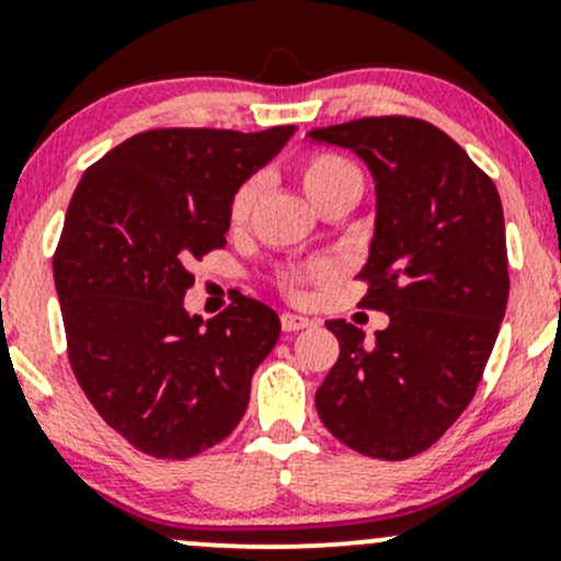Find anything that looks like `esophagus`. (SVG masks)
<instances>
[{"instance_id": "esophagus-1", "label": "esophagus", "mask_w": 561, "mask_h": 561, "mask_svg": "<svg viewBox=\"0 0 561 561\" xmlns=\"http://www.w3.org/2000/svg\"><path fill=\"white\" fill-rule=\"evenodd\" d=\"M307 327H312L310 318L294 316V312H283V316H280V329L288 331V334H291V331H302Z\"/></svg>"}]
</instances>
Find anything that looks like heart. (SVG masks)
Here are the masks:
<instances>
[{"label": "heart", "instance_id": "1", "mask_svg": "<svg viewBox=\"0 0 561 561\" xmlns=\"http://www.w3.org/2000/svg\"><path fill=\"white\" fill-rule=\"evenodd\" d=\"M299 182H302L307 197L316 203V208H321L323 203L331 201V197L345 195V192L360 195V186H364L358 168H355L351 160L340 158V154L334 152H312L299 160ZM259 190H262V184H259L256 176L243 179V182L234 186V192L230 195V206H227V219H230L232 227L245 225V219H249L251 210L256 206ZM327 275V267L288 273L286 278L280 280V288L291 299H302L307 286L323 280Z\"/></svg>", "mask_w": 561, "mask_h": 561}]
</instances>
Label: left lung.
Wrapping results in <instances>:
<instances>
[{
    "instance_id": "left-lung-1",
    "label": "left lung",
    "mask_w": 561,
    "mask_h": 561,
    "mask_svg": "<svg viewBox=\"0 0 561 561\" xmlns=\"http://www.w3.org/2000/svg\"><path fill=\"white\" fill-rule=\"evenodd\" d=\"M353 149L377 184V227L360 305L390 316L364 342L327 321L340 358L316 393L331 436L379 460H407L466 412L508 305V251L500 195L466 149L403 114L310 130Z\"/></svg>"
}]
</instances>
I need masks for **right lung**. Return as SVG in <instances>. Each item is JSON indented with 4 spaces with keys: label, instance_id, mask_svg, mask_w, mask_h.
Segmentation results:
<instances>
[{
    "label": "right lung",
    "instance_id": "1",
    "mask_svg": "<svg viewBox=\"0 0 561 561\" xmlns=\"http://www.w3.org/2000/svg\"><path fill=\"white\" fill-rule=\"evenodd\" d=\"M294 130H144L93 162L71 195L53 254L66 353L95 412L147 455L186 460L225 442L278 342L267 305L238 297L203 323L184 294L192 264L227 245L234 186Z\"/></svg>",
    "mask_w": 561,
    "mask_h": 561
}]
</instances>
